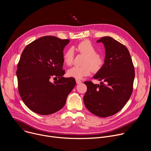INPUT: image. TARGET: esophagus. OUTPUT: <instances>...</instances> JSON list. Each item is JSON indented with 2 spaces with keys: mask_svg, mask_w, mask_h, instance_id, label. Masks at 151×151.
I'll return each mask as SVG.
<instances>
[{
  "mask_svg": "<svg viewBox=\"0 0 151 151\" xmlns=\"http://www.w3.org/2000/svg\"><path fill=\"white\" fill-rule=\"evenodd\" d=\"M76 82L77 84H78V83H81V80H79V79H76Z\"/></svg>",
  "mask_w": 151,
  "mask_h": 151,
  "instance_id": "obj_1",
  "label": "esophagus"
}]
</instances>
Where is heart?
I'll use <instances>...</instances> for the list:
<instances>
[{
  "instance_id": "obj_1",
  "label": "heart",
  "mask_w": 151,
  "mask_h": 151,
  "mask_svg": "<svg viewBox=\"0 0 151 151\" xmlns=\"http://www.w3.org/2000/svg\"><path fill=\"white\" fill-rule=\"evenodd\" d=\"M76 49L82 53L86 57L84 60V65L81 66H75L68 70V75L76 79H81L83 76H88L92 72H97L100 69L103 64L104 60L101 55L96 53L94 46L88 40L81 42L76 45ZM63 61L69 66L72 64L73 59V50L68 49L63 54ZM93 69L92 70V69Z\"/></svg>"
}]
</instances>
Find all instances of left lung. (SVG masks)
Returning <instances> with one entry per match:
<instances>
[{"label":"left lung","instance_id":"1","mask_svg":"<svg viewBox=\"0 0 151 151\" xmlns=\"http://www.w3.org/2000/svg\"><path fill=\"white\" fill-rule=\"evenodd\" d=\"M97 42L103 43L106 55L104 63L93 78L101 82L100 85L84 82L87 91L83 102L92 114L104 118L116 114L125 105L132 94L135 72L125 46L109 36Z\"/></svg>","mask_w":151,"mask_h":151}]
</instances>
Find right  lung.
<instances>
[{"label":"right lung","instance_id":"add662e5","mask_svg":"<svg viewBox=\"0 0 151 151\" xmlns=\"http://www.w3.org/2000/svg\"><path fill=\"white\" fill-rule=\"evenodd\" d=\"M69 39L44 36L27 45L18 64L17 76L21 99L32 111L54 114L64 106L76 85L73 78H64L63 50ZM58 77L51 83L50 79Z\"/></svg>","mask_w":151,"mask_h":151}]
</instances>
